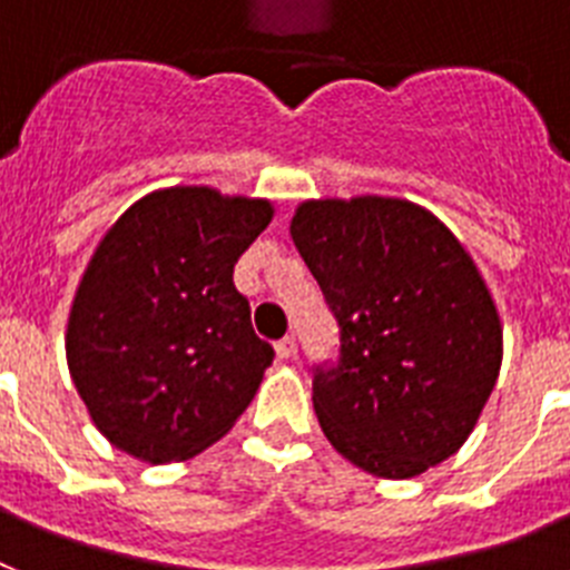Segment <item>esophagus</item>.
Segmentation results:
<instances>
[{
  "label": "esophagus",
  "mask_w": 570,
  "mask_h": 570,
  "mask_svg": "<svg viewBox=\"0 0 570 570\" xmlns=\"http://www.w3.org/2000/svg\"><path fill=\"white\" fill-rule=\"evenodd\" d=\"M275 351L281 358H293L298 353V342H295V336H284L275 344Z\"/></svg>",
  "instance_id": "obj_1"
}]
</instances>
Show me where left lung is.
Returning a JSON list of instances; mask_svg holds the SVG:
<instances>
[{"instance_id": "8db88e82", "label": "left lung", "mask_w": 570, "mask_h": 570, "mask_svg": "<svg viewBox=\"0 0 570 570\" xmlns=\"http://www.w3.org/2000/svg\"><path fill=\"white\" fill-rule=\"evenodd\" d=\"M289 234L338 324V356L313 365L330 443L380 478L455 455L501 367L499 313L466 248L389 196L304 203Z\"/></svg>"}]
</instances>
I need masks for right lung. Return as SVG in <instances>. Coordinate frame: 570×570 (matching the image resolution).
<instances>
[{"instance_id":"right-lung-1","label":"right lung","mask_w":570,"mask_h":570,"mask_svg":"<svg viewBox=\"0 0 570 570\" xmlns=\"http://www.w3.org/2000/svg\"><path fill=\"white\" fill-rule=\"evenodd\" d=\"M266 199L167 188L100 240L75 295L66 356L100 434L170 463L219 440L275 351L252 330L234 263L269 226Z\"/></svg>"}]
</instances>
